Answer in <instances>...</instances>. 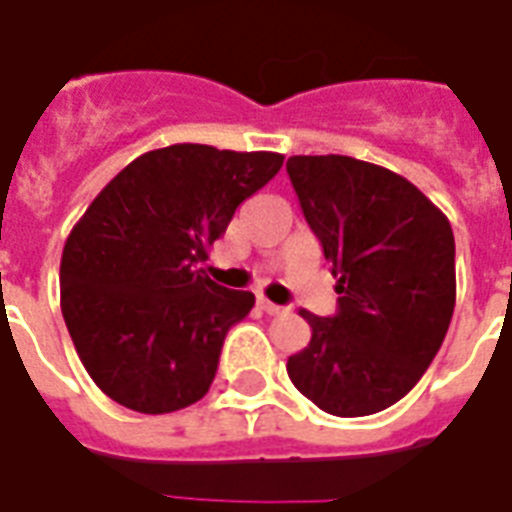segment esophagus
Wrapping results in <instances>:
<instances>
[{"mask_svg":"<svg viewBox=\"0 0 512 512\" xmlns=\"http://www.w3.org/2000/svg\"><path fill=\"white\" fill-rule=\"evenodd\" d=\"M257 307L263 312H268V315H282V312H288V307H279L274 301H268L266 296H257Z\"/></svg>","mask_w":512,"mask_h":512,"instance_id":"esophagus-1","label":"esophagus"}]
</instances>
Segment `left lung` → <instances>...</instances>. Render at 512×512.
<instances>
[{
    "mask_svg": "<svg viewBox=\"0 0 512 512\" xmlns=\"http://www.w3.org/2000/svg\"><path fill=\"white\" fill-rule=\"evenodd\" d=\"M304 219L337 277V312L310 323L288 359L301 395L334 417H367L408 395L439 354L455 310L447 216L392 169L351 156H290Z\"/></svg>",
    "mask_w": 512,
    "mask_h": 512,
    "instance_id": "8db88e82",
    "label": "left lung"
}]
</instances>
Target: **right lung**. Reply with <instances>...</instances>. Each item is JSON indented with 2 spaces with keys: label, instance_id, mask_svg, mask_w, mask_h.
Listing matches in <instances>:
<instances>
[{
  "label": "right lung",
  "instance_id": "1",
  "mask_svg": "<svg viewBox=\"0 0 512 512\" xmlns=\"http://www.w3.org/2000/svg\"><path fill=\"white\" fill-rule=\"evenodd\" d=\"M279 153L169 145L134 158L90 202L60 263V304L101 392L169 414L211 389L222 345L255 307L202 274L235 208L274 178Z\"/></svg>",
  "mask_w": 512,
  "mask_h": 512
}]
</instances>
